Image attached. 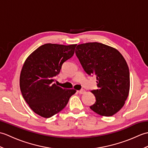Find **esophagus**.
I'll list each match as a JSON object with an SVG mask.
<instances>
[{
    "instance_id": "obj_1",
    "label": "esophagus",
    "mask_w": 148,
    "mask_h": 148,
    "mask_svg": "<svg viewBox=\"0 0 148 148\" xmlns=\"http://www.w3.org/2000/svg\"><path fill=\"white\" fill-rule=\"evenodd\" d=\"M77 92L79 93V94H84L86 92H85V90H81L77 91Z\"/></svg>"
}]
</instances>
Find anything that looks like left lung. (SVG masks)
Instances as JSON below:
<instances>
[{"mask_svg":"<svg viewBox=\"0 0 148 148\" xmlns=\"http://www.w3.org/2000/svg\"><path fill=\"white\" fill-rule=\"evenodd\" d=\"M76 54L88 74L95 75L98 89L92 91L96 102L90 109L103 116H111L125 103L130 91L127 63L118 50L99 42L77 45Z\"/></svg>","mask_w":148,"mask_h":148,"instance_id":"1","label":"left lung"}]
</instances>
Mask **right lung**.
Returning a JSON list of instances; mask_svg holds the SVG:
<instances>
[{"mask_svg": "<svg viewBox=\"0 0 148 148\" xmlns=\"http://www.w3.org/2000/svg\"><path fill=\"white\" fill-rule=\"evenodd\" d=\"M76 45L45 44L25 61L20 77V90L25 100L37 114L48 118L57 114L76 92L53 83L64 62L73 56Z\"/></svg>", "mask_w": 148, "mask_h": 148, "instance_id": "1", "label": "right lung"}]
</instances>
